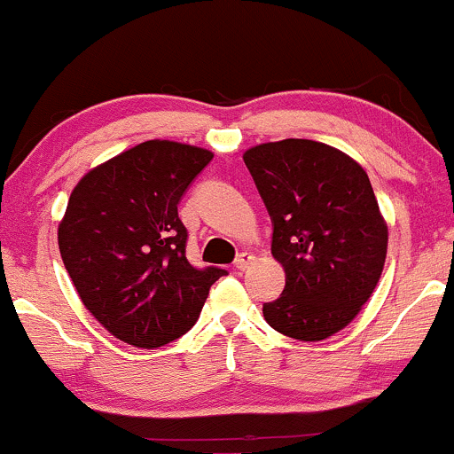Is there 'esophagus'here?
<instances>
[{
	"instance_id": "esophagus-1",
	"label": "esophagus",
	"mask_w": 454,
	"mask_h": 454,
	"mask_svg": "<svg viewBox=\"0 0 454 454\" xmlns=\"http://www.w3.org/2000/svg\"><path fill=\"white\" fill-rule=\"evenodd\" d=\"M254 260H256V258H254L252 254H247V252L239 254L237 260H234V269H237V270H245V269L249 267V264L254 262Z\"/></svg>"
}]
</instances>
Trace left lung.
I'll use <instances>...</instances> for the list:
<instances>
[{
    "instance_id": "1",
    "label": "left lung",
    "mask_w": 454,
    "mask_h": 454,
    "mask_svg": "<svg viewBox=\"0 0 454 454\" xmlns=\"http://www.w3.org/2000/svg\"><path fill=\"white\" fill-rule=\"evenodd\" d=\"M243 160L286 270L264 320L294 340H326L350 325L384 269L388 231L369 176L341 151L305 138L258 145Z\"/></svg>"
}]
</instances>
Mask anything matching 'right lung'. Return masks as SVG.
Masks as SVG:
<instances>
[{
    "instance_id": "add662e5",
    "label": "right lung",
    "mask_w": 454,
    "mask_h": 454,
    "mask_svg": "<svg viewBox=\"0 0 454 454\" xmlns=\"http://www.w3.org/2000/svg\"><path fill=\"white\" fill-rule=\"evenodd\" d=\"M213 160L207 149L147 140L78 181L59 223V252L78 296L117 340L160 348L196 325L228 273L185 258L179 202Z\"/></svg>"
}]
</instances>
